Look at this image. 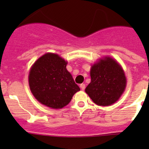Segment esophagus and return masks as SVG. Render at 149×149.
Listing matches in <instances>:
<instances>
[{"mask_svg": "<svg viewBox=\"0 0 149 149\" xmlns=\"http://www.w3.org/2000/svg\"><path fill=\"white\" fill-rule=\"evenodd\" d=\"M80 87H81V90H84L85 89V88H86V86H85V84H81L80 85Z\"/></svg>", "mask_w": 149, "mask_h": 149, "instance_id": "esophagus-1", "label": "esophagus"}]
</instances>
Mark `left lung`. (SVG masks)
<instances>
[{"mask_svg": "<svg viewBox=\"0 0 149 149\" xmlns=\"http://www.w3.org/2000/svg\"><path fill=\"white\" fill-rule=\"evenodd\" d=\"M91 82L85 91L94 103L109 106L116 102L126 86V77L121 65L110 57H105L91 66Z\"/></svg>", "mask_w": 149, "mask_h": 149, "instance_id": "8db88e82", "label": "left lung"}]
</instances>
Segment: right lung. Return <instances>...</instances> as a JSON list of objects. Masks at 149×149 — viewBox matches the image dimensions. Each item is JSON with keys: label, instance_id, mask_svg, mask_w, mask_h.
Returning <instances> with one entry per match:
<instances>
[{"label": "right lung", "instance_id": "right-lung-1", "mask_svg": "<svg viewBox=\"0 0 149 149\" xmlns=\"http://www.w3.org/2000/svg\"><path fill=\"white\" fill-rule=\"evenodd\" d=\"M66 65L65 60L49 52L33 64L29 74V84L37 101L48 107L61 109L80 91Z\"/></svg>", "mask_w": 149, "mask_h": 149}]
</instances>
